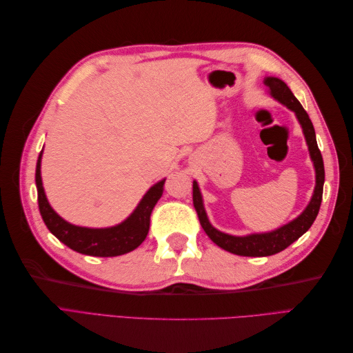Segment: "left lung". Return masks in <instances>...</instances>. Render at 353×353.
Wrapping results in <instances>:
<instances>
[{
    "mask_svg": "<svg viewBox=\"0 0 353 353\" xmlns=\"http://www.w3.org/2000/svg\"><path fill=\"white\" fill-rule=\"evenodd\" d=\"M263 83L265 87L268 88V92L274 100L281 103L288 110H292L296 114V119L299 125H301L302 132L305 135L309 156H311L312 165L315 169V188L307 206L303 209L301 215L296 216L293 221L284 223L280 228H275L268 232H252L248 234V236H232V234L222 232L212 225L205 209V201H203L200 187L197 184V181H193V203L200 219V225L208 234V237L223 250L239 256H252V258L279 253L288 248L292 243H294L299 237H302L303 234L311 228L319 212V206H321L325 179L324 162L321 152H319L316 144L314 125L311 119H309L305 109L302 108V104L299 103L292 90L288 88L287 83L280 78L266 77L263 79Z\"/></svg>",
    "mask_w": 353,
    "mask_h": 353,
    "instance_id": "1",
    "label": "left lung"
}]
</instances>
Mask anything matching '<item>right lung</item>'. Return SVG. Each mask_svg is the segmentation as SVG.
<instances>
[{"label": "right lung", "instance_id": "add662e5", "mask_svg": "<svg viewBox=\"0 0 353 353\" xmlns=\"http://www.w3.org/2000/svg\"><path fill=\"white\" fill-rule=\"evenodd\" d=\"M42 152H44V148L39 153L35 172L38 206L41 216L52 236H56L63 244H66L74 252L88 256H99V258H112V256H121L132 252L145 240L148 228H150L152 210L163 194L166 178L160 179L159 183L148 188L131 215L117 225L105 228L79 227L63 219L48 203L41 178Z\"/></svg>", "mask_w": 353, "mask_h": 353}]
</instances>
